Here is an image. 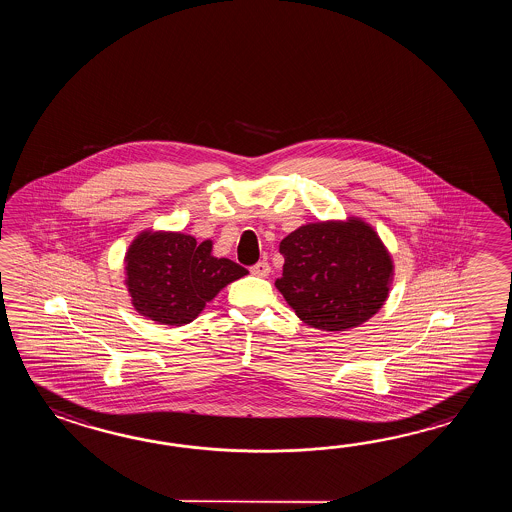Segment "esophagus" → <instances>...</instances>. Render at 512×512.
Returning <instances> with one entry per match:
<instances>
[{
  "label": "esophagus",
  "mask_w": 512,
  "mask_h": 512,
  "mask_svg": "<svg viewBox=\"0 0 512 512\" xmlns=\"http://www.w3.org/2000/svg\"><path fill=\"white\" fill-rule=\"evenodd\" d=\"M251 272L254 276L265 278V276H269V272H271V265H269L267 261H258L256 265H252Z\"/></svg>",
  "instance_id": "esophagus-1"
}]
</instances>
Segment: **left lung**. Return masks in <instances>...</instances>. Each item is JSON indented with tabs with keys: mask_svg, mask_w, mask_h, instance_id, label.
Wrapping results in <instances>:
<instances>
[{
	"mask_svg": "<svg viewBox=\"0 0 512 512\" xmlns=\"http://www.w3.org/2000/svg\"><path fill=\"white\" fill-rule=\"evenodd\" d=\"M276 280L298 318L324 331H346L370 320L388 298L392 258L364 221L309 223L280 243Z\"/></svg>",
	"mask_w": 512,
	"mask_h": 512,
	"instance_id": "8db88e82",
	"label": "left lung"
}]
</instances>
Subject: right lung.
Masks as SVG:
<instances>
[{"mask_svg": "<svg viewBox=\"0 0 512 512\" xmlns=\"http://www.w3.org/2000/svg\"><path fill=\"white\" fill-rule=\"evenodd\" d=\"M236 261L212 256V241L179 232H142L126 254L133 307L164 326L196 318L216 294L247 274Z\"/></svg>", "mask_w": 512, "mask_h": 512, "instance_id": "add662e5", "label": "right lung"}]
</instances>
